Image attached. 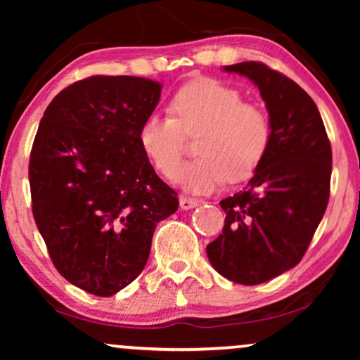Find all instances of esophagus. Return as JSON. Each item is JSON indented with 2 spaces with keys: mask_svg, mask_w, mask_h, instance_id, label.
Masks as SVG:
<instances>
[{
  "mask_svg": "<svg viewBox=\"0 0 360 360\" xmlns=\"http://www.w3.org/2000/svg\"><path fill=\"white\" fill-rule=\"evenodd\" d=\"M201 203L200 200L196 198H190V196H180V208L181 210H191L195 206H198Z\"/></svg>",
  "mask_w": 360,
  "mask_h": 360,
  "instance_id": "1",
  "label": "esophagus"
}]
</instances>
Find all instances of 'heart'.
Listing matches in <instances>:
<instances>
[{
    "label": "heart",
    "instance_id": "b5f03b06",
    "mask_svg": "<svg viewBox=\"0 0 360 360\" xmlns=\"http://www.w3.org/2000/svg\"><path fill=\"white\" fill-rule=\"evenodd\" d=\"M169 112L170 117H146L137 142L152 169L167 180L176 176L188 193H211L226 180H248L272 142L267 112L243 101L239 90L216 78H198L181 86L172 96ZM195 134L199 159L179 172L183 136Z\"/></svg>",
    "mask_w": 360,
    "mask_h": 360
}]
</instances>
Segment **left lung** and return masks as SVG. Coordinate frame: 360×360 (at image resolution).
Segmentation results:
<instances>
[{"instance_id": "obj_1", "label": "left lung", "mask_w": 360, "mask_h": 360, "mask_svg": "<svg viewBox=\"0 0 360 360\" xmlns=\"http://www.w3.org/2000/svg\"><path fill=\"white\" fill-rule=\"evenodd\" d=\"M223 70L259 88L272 142L248 186L219 201L223 234L206 254L224 278L259 285L293 269L307 252L329 201L333 152L316 105L293 80L260 62Z\"/></svg>"}]
</instances>
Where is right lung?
<instances>
[{"label": "right lung", "instance_id": "add662e5", "mask_svg": "<svg viewBox=\"0 0 360 360\" xmlns=\"http://www.w3.org/2000/svg\"><path fill=\"white\" fill-rule=\"evenodd\" d=\"M159 82L95 75L67 86L39 124L29 160L32 214L63 278L111 297L146 267L159 221L179 208L137 131Z\"/></svg>", "mask_w": 360, "mask_h": 360}]
</instances>
